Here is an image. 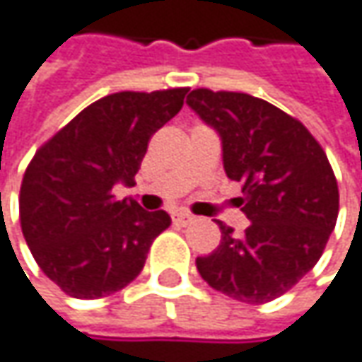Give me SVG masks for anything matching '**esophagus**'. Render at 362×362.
<instances>
[{"instance_id": "obj_1", "label": "esophagus", "mask_w": 362, "mask_h": 362, "mask_svg": "<svg viewBox=\"0 0 362 362\" xmlns=\"http://www.w3.org/2000/svg\"><path fill=\"white\" fill-rule=\"evenodd\" d=\"M192 219H194V217H192L190 213H174V215H172V221L176 225H182V227L192 223Z\"/></svg>"}]
</instances>
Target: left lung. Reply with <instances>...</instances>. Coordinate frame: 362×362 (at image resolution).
<instances>
[{
    "label": "left lung",
    "instance_id": "8db88e82",
    "mask_svg": "<svg viewBox=\"0 0 362 362\" xmlns=\"http://www.w3.org/2000/svg\"><path fill=\"white\" fill-rule=\"evenodd\" d=\"M186 104L223 143L227 178L240 182L244 233L217 221L221 244L197 258L227 297L266 303L297 285L324 254L338 219V184L322 145L281 108L242 92L192 90Z\"/></svg>",
    "mask_w": 362,
    "mask_h": 362
}]
</instances>
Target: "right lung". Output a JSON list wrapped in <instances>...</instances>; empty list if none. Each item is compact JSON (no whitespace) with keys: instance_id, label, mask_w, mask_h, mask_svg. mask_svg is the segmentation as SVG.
Listing matches in <instances>:
<instances>
[{"instance_id":"right-lung-1","label":"right lung","mask_w":362,"mask_h":362,"mask_svg":"<svg viewBox=\"0 0 362 362\" xmlns=\"http://www.w3.org/2000/svg\"><path fill=\"white\" fill-rule=\"evenodd\" d=\"M188 88L100 98L49 139L20 188V223L40 270L75 299H100L143 270L153 240L172 219L115 184H135L151 135L180 112Z\"/></svg>"}]
</instances>
